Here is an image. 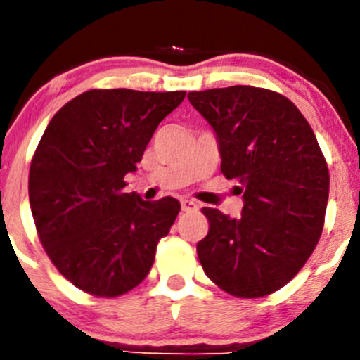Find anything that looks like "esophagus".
Returning <instances> with one entry per match:
<instances>
[{
  "label": "esophagus",
  "instance_id": "obj_1",
  "mask_svg": "<svg viewBox=\"0 0 360 360\" xmlns=\"http://www.w3.org/2000/svg\"><path fill=\"white\" fill-rule=\"evenodd\" d=\"M180 202L184 212H194V210H198V202H194L192 199H181Z\"/></svg>",
  "mask_w": 360,
  "mask_h": 360
}]
</instances>
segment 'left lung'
Wrapping results in <instances>:
<instances>
[{
	"instance_id": "1",
	"label": "left lung",
	"mask_w": 360,
	"mask_h": 360,
	"mask_svg": "<svg viewBox=\"0 0 360 360\" xmlns=\"http://www.w3.org/2000/svg\"><path fill=\"white\" fill-rule=\"evenodd\" d=\"M187 98L215 133L220 172L243 194L238 219L202 208L210 229L199 262L233 296H268L297 275L322 234L329 169L319 141L297 106L268 89L233 85Z\"/></svg>"
}]
</instances>
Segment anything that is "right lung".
I'll use <instances>...</instances> for the list:
<instances>
[{
    "label": "right lung",
    "mask_w": 360,
    "mask_h": 360,
    "mask_svg": "<svg viewBox=\"0 0 360 360\" xmlns=\"http://www.w3.org/2000/svg\"><path fill=\"white\" fill-rule=\"evenodd\" d=\"M185 91H87L49 122L30 169L38 236L60 275L101 297L129 292L150 271L180 212L175 198L143 201L127 173Z\"/></svg>",
    "instance_id": "add662e5"
}]
</instances>
